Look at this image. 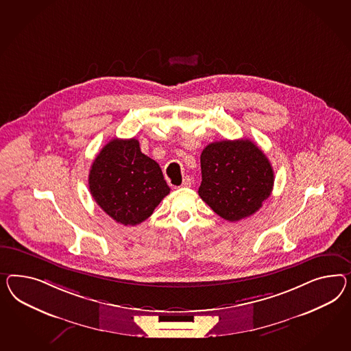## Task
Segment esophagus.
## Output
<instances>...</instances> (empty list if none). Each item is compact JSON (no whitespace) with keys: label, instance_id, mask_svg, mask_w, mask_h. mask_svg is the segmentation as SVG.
<instances>
[{"label":"esophagus","instance_id":"esophagus-1","mask_svg":"<svg viewBox=\"0 0 351 351\" xmlns=\"http://www.w3.org/2000/svg\"><path fill=\"white\" fill-rule=\"evenodd\" d=\"M191 184H193L191 178H190V176H185V178H184V180H182L181 186H182V188H190V186H191Z\"/></svg>","mask_w":351,"mask_h":351}]
</instances>
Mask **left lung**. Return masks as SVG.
Returning <instances> with one entry per match:
<instances>
[{
  "mask_svg": "<svg viewBox=\"0 0 351 351\" xmlns=\"http://www.w3.org/2000/svg\"><path fill=\"white\" fill-rule=\"evenodd\" d=\"M200 198L231 222L254 215L274 189V169L249 139L210 143L200 154Z\"/></svg>",
  "mask_w": 351,
  "mask_h": 351,
  "instance_id": "left-lung-1",
  "label": "left lung"
}]
</instances>
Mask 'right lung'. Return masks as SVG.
Masks as SVG:
<instances>
[{
    "mask_svg": "<svg viewBox=\"0 0 351 351\" xmlns=\"http://www.w3.org/2000/svg\"><path fill=\"white\" fill-rule=\"evenodd\" d=\"M88 182L97 204L125 226L145 221L170 193L160 165L143 154L135 138L107 143L92 163Z\"/></svg>",
    "mask_w": 351,
    "mask_h": 351,
    "instance_id": "add662e5",
    "label": "right lung"
}]
</instances>
